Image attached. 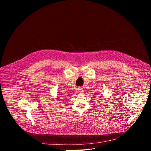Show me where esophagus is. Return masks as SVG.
<instances>
[{"instance_id":"esophagus-1","label":"esophagus","mask_w":151,"mask_h":151,"mask_svg":"<svg viewBox=\"0 0 151 151\" xmlns=\"http://www.w3.org/2000/svg\"><path fill=\"white\" fill-rule=\"evenodd\" d=\"M78 91L80 92V93H82L83 92V88H78Z\"/></svg>"}]
</instances>
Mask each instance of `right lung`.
Segmentation results:
<instances>
[{
  "label": "right lung",
  "mask_w": 151,
  "mask_h": 151,
  "mask_svg": "<svg viewBox=\"0 0 151 151\" xmlns=\"http://www.w3.org/2000/svg\"><path fill=\"white\" fill-rule=\"evenodd\" d=\"M58 97V98H57V100H60V99H59V97Z\"/></svg>",
  "instance_id": "add662e5"
}]
</instances>
